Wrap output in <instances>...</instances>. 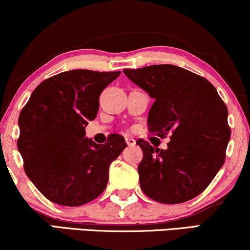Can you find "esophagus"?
<instances>
[{
    "instance_id": "34e87169",
    "label": "esophagus",
    "mask_w": 250,
    "mask_h": 250,
    "mask_svg": "<svg viewBox=\"0 0 250 250\" xmlns=\"http://www.w3.org/2000/svg\"><path fill=\"white\" fill-rule=\"evenodd\" d=\"M125 143H127L129 146H134V145L136 144V141L132 137H128L127 136V137H125Z\"/></svg>"
}]
</instances>
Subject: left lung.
Instances as JSON below:
<instances>
[{"instance_id": "8db88e82", "label": "left lung", "mask_w": 250, "mask_h": 250, "mask_svg": "<svg viewBox=\"0 0 250 250\" xmlns=\"http://www.w3.org/2000/svg\"><path fill=\"white\" fill-rule=\"evenodd\" d=\"M125 75L154 103L148 130L165 137L166 150L138 140L143 159L138 165L141 188L152 200L178 204L196 197L225 163L230 137L227 107L204 77L172 64L125 69Z\"/></svg>"}]
</instances>
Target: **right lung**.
<instances>
[{"instance_id": "obj_1", "label": "right lung", "mask_w": 250, "mask_h": 250, "mask_svg": "<svg viewBox=\"0 0 250 250\" xmlns=\"http://www.w3.org/2000/svg\"><path fill=\"white\" fill-rule=\"evenodd\" d=\"M121 72L77 69L38 85L21 109L17 147L24 170L47 200L80 207L105 190L109 165L127 146L113 134L105 144L85 137L96 119L99 96Z\"/></svg>"}]
</instances>
